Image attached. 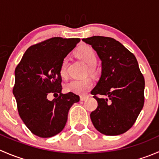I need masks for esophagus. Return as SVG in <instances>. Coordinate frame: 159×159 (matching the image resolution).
Masks as SVG:
<instances>
[{"instance_id":"obj_1","label":"esophagus","mask_w":159,"mask_h":159,"mask_svg":"<svg viewBox=\"0 0 159 159\" xmlns=\"http://www.w3.org/2000/svg\"><path fill=\"white\" fill-rule=\"evenodd\" d=\"M88 98H89V96H88V95H81V96H80V99H81V101L86 100V99H87Z\"/></svg>"}]
</instances>
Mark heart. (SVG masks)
<instances>
[{"label":"heart","instance_id":"heart-1","mask_svg":"<svg viewBox=\"0 0 159 159\" xmlns=\"http://www.w3.org/2000/svg\"><path fill=\"white\" fill-rule=\"evenodd\" d=\"M76 55L89 65V71L91 75L96 73V63L97 55L94 49L89 45H83L76 51ZM67 67L68 59L65 58L61 62L60 67V75L62 78L67 76ZM93 81L91 78H84L81 80H72L65 85V90L69 92H73L78 94H84L92 88Z\"/></svg>","mask_w":159,"mask_h":159}]
</instances>
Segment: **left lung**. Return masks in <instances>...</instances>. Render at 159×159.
<instances>
[{
  "mask_svg": "<svg viewBox=\"0 0 159 159\" xmlns=\"http://www.w3.org/2000/svg\"><path fill=\"white\" fill-rule=\"evenodd\" d=\"M82 41L91 45L102 60V76L91 91L98 102L90 115L91 121L105 135L123 134L134 124L145 102V78L137 59L112 38L93 36Z\"/></svg>",
  "mask_w": 159,
  "mask_h": 159,
  "instance_id": "8db88e82",
  "label": "left lung"
}]
</instances>
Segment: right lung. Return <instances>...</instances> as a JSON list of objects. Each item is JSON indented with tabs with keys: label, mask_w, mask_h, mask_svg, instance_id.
<instances>
[{
	"label": "right lung",
	"mask_w": 159,
	"mask_h": 159,
	"mask_svg": "<svg viewBox=\"0 0 159 159\" xmlns=\"http://www.w3.org/2000/svg\"><path fill=\"white\" fill-rule=\"evenodd\" d=\"M80 38L54 37L35 44L25 51L15 68L13 94L20 118L35 135L50 138L65 128L68 114L79 96L61 92L60 67ZM57 99L48 100L49 95Z\"/></svg>",
	"instance_id": "right-lung-1"
}]
</instances>
